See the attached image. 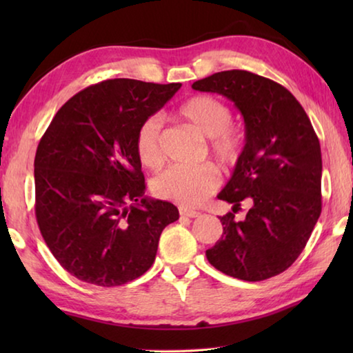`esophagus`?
<instances>
[{"mask_svg": "<svg viewBox=\"0 0 353 353\" xmlns=\"http://www.w3.org/2000/svg\"><path fill=\"white\" fill-rule=\"evenodd\" d=\"M181 214L182 216H187V218H198L199 216V212H194V210H188V208H183V207H181Z\"/></svg>", "mask_w": 353, "mask_h": 353, "instance_id": "1", "label": "esophagus"}]
</instances>
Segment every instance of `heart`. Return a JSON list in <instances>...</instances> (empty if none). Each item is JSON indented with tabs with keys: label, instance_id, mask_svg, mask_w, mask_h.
I'll use <instances>...</instances> for the list:
<instances>
[{
	"label": "heart",
	"instance_id": "b5f03b06",
	"mask_svg": "<svg viewBox=\"0 0 353 353\" xmlns=\"http://www.w3.org/2000/svg\"><path fill=\"white\" fill-rule=\"evenodd\" d=\"M181 117L210 140L212 154L219 162L230 163L238 157L241 137L230 126V107L208 94H198L185 101L179 109ZM162 123L159 117L148 118L137 135V152L148 168H157L163 162ZM219 183V174L212 166H171L154 179V193L183 207L199 205Z\"/></svg>",
	"mask_w": 353,
	"mask_h": 353
}]
</instances>
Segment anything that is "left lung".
<instances>
[{"label":"left lung","instance_id":"left-lung-1","mask_svg":"<svg viewBox=\"0 0 353 353\" xmlns=\"http://www.w3.org/2000/svg\"><path fill=\"white\" fill-rule=\"evenodd\" d=\"M198 92L223 94L241 112L246 143L218 199L239 208L219 216L223 236L205 250L207 260L227 276L260 282L296 261L321 214L322 157L318 135L303 107L280 83L244 70L196 81Z\"/></svg>","mask_w":353,"mask_h":353}]
</instances>
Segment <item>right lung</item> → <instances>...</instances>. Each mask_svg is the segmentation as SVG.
Returning <instances> with one entry per match:
<instances>
[{"label":"right lung","instance_id":"obj_1","mask_svg":"<svg viewBox=\"0 0 353 353\" xmlns=\"http://www.w3.org/2000/svg\"><path fill=\"white\" fill-rule=\"evenodd\" d=\"M182 83L109 79L68 99L39 143L35 216L48 248L82 282L118 286L152 266L168 201L145 196L137 152L141 124Z\"/></svg>","mask_w":353,"mask_h":353}]
</instances>
